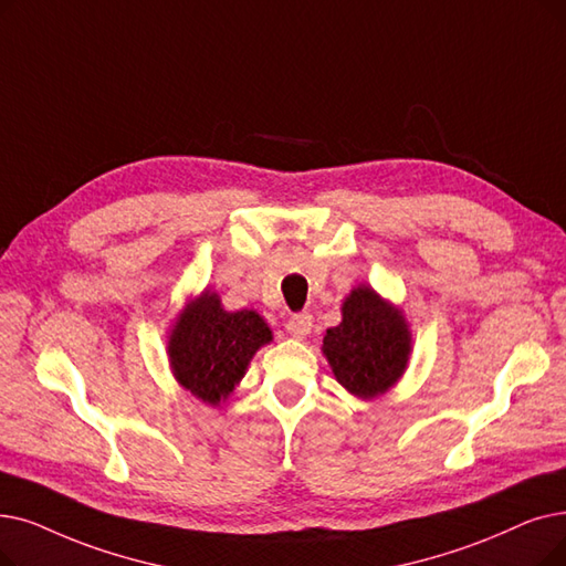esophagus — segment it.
Wrapping results in <instances>:
<instances>
[{"label": "esophagus", "mask_w": 566, "mask_h": 566, "mask_svg": "<svg viewBox=\"0 0 566 566\" xmlns=\"http://www.w3.org/2000/svg\"><path fill=\"white\" fill-rule=\"evenodd\" d=\"M286 331H289L291 337H296V339L307 337L310 331H312V316L305 314V312L303 314H293L289 322H286Z\"/></svg>", "instance_id": "1"}]
</instances>
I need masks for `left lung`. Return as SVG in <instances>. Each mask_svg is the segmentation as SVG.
Listing matches in <instances>:
<instances>
[{
    "label": "left lung",
    "instance_id": "obj_1",
    "mask_svg": "<svg viewBox=\"0 0 566 566\" xmlns=\"http://www.w3.org/2000/svg\"><path fill=\"white\" fill-rule=\"evenodd\" d=\"M411 342L402 307L381 298L370 284H358L342 301V322L326 331L322 354L344 390L375 400L407 373Z\"/></svg>",
    "mask_w": 566,
    "mask_h": 566
}]
</instances>
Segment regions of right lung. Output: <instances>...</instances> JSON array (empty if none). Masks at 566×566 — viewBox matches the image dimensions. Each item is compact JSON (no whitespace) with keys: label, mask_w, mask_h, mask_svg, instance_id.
Here are the masks:
<instances>
[{"label":"right lung","mask_w":566,"mask_h":566,"mask_svg":"<svg viewBox=\"0 0 566 566\" xmlns=\"http://www.w3.org/2000/svg\"><path fill=\"white\" fill-rule=\"evenodd\" d=\"M273 331L254 310L229 312L208 286L185 301L166 333L170 375L208 407L227 402Z\"/></svg>","instance_id":"right-lung-1"}]
</instances>
